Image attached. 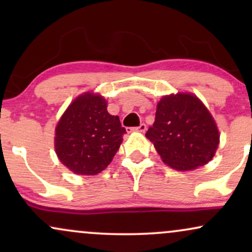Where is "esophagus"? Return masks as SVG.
Returning <instances> with one entry per match:
<instances>
[{
    "mask_svg": "<svg viewBox=\"0 0 252 252\" xmlns=\"http://www.w3.org/2000/svg\"><path fill=\"white\" fill-rule=\"evenodd\" d=\"M147 130V126L144 123H141L140 126H137V128H131L130 129V131H138V132H144Z\"/></svg>",
    "mask_w": 252,
    "mask_h": 252,
    "instance_id": "esophagus-1",
    "label": "esophagus"
}]
</instances>
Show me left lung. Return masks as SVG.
<instances>
[{"mask_svg":"<svg viewBox=\"0 0 252 252\" xmlns=\"http://www.w3.org/2000/svg\"><path fill=\"white\" fill-rule=\"evenodd\" d=\"M146 137L163 162L176 170H192L206 164L219 144V131L212 115L190 94L162 97Z\"/></svg>","mask_w":252,"mask_h":252,"instance_id":"8db88e82","label":"left lung"}]
</instances>
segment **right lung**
<instances>
[{"label":"right lung","mask_w":252,"mask_h":252,"mask_svg":"<svg viewBox=\"0 0 252 252\" xmlns=\"http://www.w3.org/2000/svg\"><path fill=\"white\" fill-rule=\"evenodd\" d=\"M104 97L86 92L70 104L57 124L54 147L60 162L79 175H96L114 158L126 134Z\"/></svg>","instance_id":"add662e5"}]
</instances>
